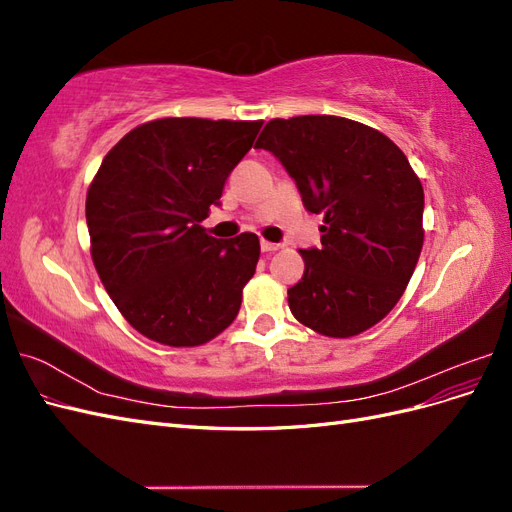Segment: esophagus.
<instances>
[{
    "instance_id": "esophagus-1",
    "label": "esophagus",
    "mask_w": 512,
    "mask_h": 512,
    "mask_svg": "<svg viewBox=\"0 0 512 512\" xmlns=\"http://www.w3.org/2000/svg\"><path fill=\"white\" fill-rule=\"evenodd\" d=\"M260 247H262V252H277V250H280V245L271 243V241H265V239L260 241Z\"/></svg>"
}]
</instances>
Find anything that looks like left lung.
<instances>
[{"label":"left lung","mask_w":512,"mask_h":512,"mask_svg":"<svg viewBox=\"0 0 512 512\" xmlns=\"http://www.w3.org/2000/svg\"><path fill=\"white\" fill-rule=\"evenodd\" d=\"M297 181L307 211L322 213L320 250L288 288L292 316L327 337L378 324L404 294L423 250L421 179L389 136L335 115L271 119L256 141Z\"/></svg>","instance_id":"8db88e82"}]
</instances>
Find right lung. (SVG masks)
<instances>
[{
  "mask_svg": "<svg viewBox=\"0 0 512 512\" xmlns=\"http://www.w3.org/2000/svg\"><path fill=\"white\" fill-rule=\"evenodd\" d=\"M260 128V119H153L123 136L89 183L91 260L121 316L151 342L203 346L237 318L260 241L215 239L200 222Z\"/></svg>",
  "mask_w": 512,
  "mask_h": 512,
  "instance_id": "add662e5",
  "label": "right lung"
}]
</instances>
